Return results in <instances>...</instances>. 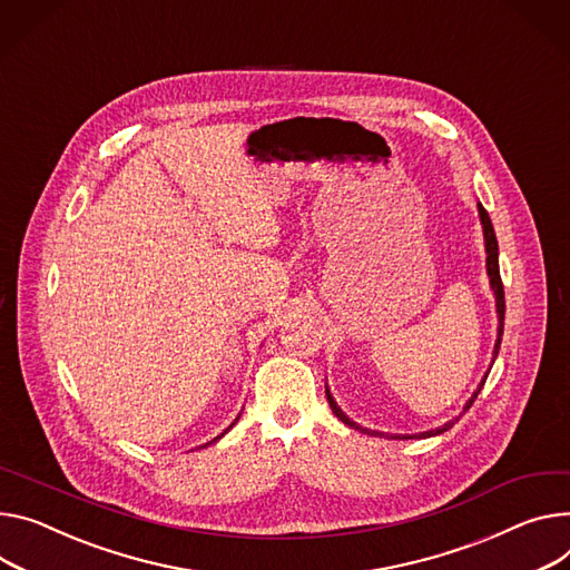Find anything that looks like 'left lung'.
I'll return each instance as SVG.
<instances>
[{
	"label": "left lung",
	"instance_id": "left-lung-1",
	"mask_svg": "<svg viewBox=\"0 0 570 570\" xmlns=\"http://www.w3.org/2000/svg\"><path fill=\"white\" fill-rule=\"evenodd\" d=\"M476 209H479V222H481V228H484V244H487V274H489V281H491V289H493V294H495V311H498V340H495V346H493V361H491V367H493V363H495V358H498V352H500L502 333H504V287H502V278H500L498 239H495V230H493V224H491V216H489V212L484 209V205H481V203H476ZM491 367H489V372H491ZM489 372L484 374V379H481V383H479V385H476V390L472 392V397L465 402L463 413L472 406V402L476 400V395L481 392V387H484ZM326 397H328V404H331L333 413H335V415H337L346 426H352V429L363 431V433H370V435H383L381 431L365 429V426H361L358 422L348 420V417L342 413V409L335 404V400L331 397L328 385H326ZM454 422H459V417H454V420L445 422L443 426H435V429H429V431H422V433H413V435H400V433H395V435H390V438H395V441H402V438H431V435H438V433H443V431L452 429V426H454Z\"/></svg>",
	"mask_w": 570,
	"mask_h": 570
}]
</instances>
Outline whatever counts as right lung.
<instances>
[{
	"instance_id": "obj_1",
	"label": "right lung",
	"mask_w": 570,
	"mask_h": 570,
	"mask_svg": "<svg viewBox=\"0 0 570 570\" xmlns=\"http://www.w3.org/2000/svg\"><path fill=\"white\" fill-rule=\"evenodd\" d=\"M237 420H239V417H237ZM237 420H235V422H237ZM235 422H233V424H235ZM233 424H230V426H228V429H226V431H224V433H222V435H216V438H214V441H209V443H205V448H207V445H212V443H216V441H218V438H224V435H226V433H228V431H230V429H233Z\"/></svg>"
}]
</instances>
